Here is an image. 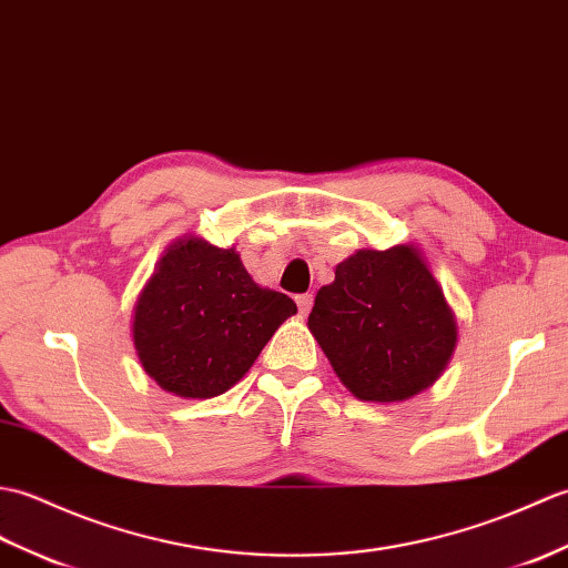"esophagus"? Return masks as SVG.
Wrapping results in <instances>:
<instances>
[{
    "mask_svg": "<svg viewBox=\"0 0 568 568\" xmlns=\"http://www.w3.org/2000/svg\"><path fill=\"white\" fill-rule=\"evenodd\" d=\"M296 306H298V311L306 316V313H308L311 306H313V294H298V296H296Z\"/></svg>",
    "mask_w": 568,
    "mask_h": 568,
    "instance_id": "obj_1",
    "label": "esophagus"
}]
</instances>
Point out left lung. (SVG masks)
<instances>
[{
	"label": "left lung",
	"mask_w": 568,
	"mask_h": 568,
	"mask_svg": "<svg viewBox=\"0 0 568 568\" xmlns=\"http://www.w3.org/2000/svg\"><path fill=\"white\" fill-rule=\"evenodd\" d=\"M335 374L362 400H403L430 386L457 345V323L418 250H359L339 262L308 316Z\"/></svg>",
	"instance_id": "obj_1"
}]
</instances>
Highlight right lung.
<instances>
[{
	"label": "right lung",
	"mask_w": 568,
	"mask_h": 568,
	"mask_svg": "<svg viewBox=\"0 0 568 568\" xmlns=\"http://www.w3.org/2000/svg\"><path fill=\"white\" fill-rule=\"evenodd\" d=\"M296 304L262 288L235 250L189 237L168 250L135 304L143 369L182 398H213L252 367Z\"/></svg>",
	"instance_id": "1"
}]
</instances>
